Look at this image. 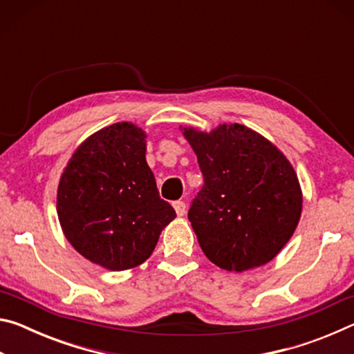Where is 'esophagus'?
Returning <instances> with one entry per match:
<instances>
[{"label":"esophagus","instance_id":"esophagus-1","mask_svg":"<svg viewBox=\"0 0 354 354\" xmlns=\"http://www.w3.org/2000/svg\"><path fill=\"white\" fill-rule=\"evenodd\" d=\"M173 207H175V211L179 217H183V215L185 214V203L184 201H175L173 203Z\"/></svg>","mask_w":354,"mask_h":354}]
</instances>
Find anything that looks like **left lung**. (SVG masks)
Segmentation results:
<instances>
[{"instance_id":"1","label":"left lung","mask_w":354,"mask_h":354,"mask_svg":"<svg viewBox=\"0 0 354 354\" xmlns=\"http://www.w3.org/2000/svg\"><path fill=\"white\" fill-rule=\"evenodd\" d=\"M205 178L189 220L203 253L227 272L266 266L301 217L297 173L270 140L243 124L183 128Z\"/></svg>"}]
</instances>
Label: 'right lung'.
<instances>
[{"label":"right lung","instance_id":"add662e5","mask_svg":"<svg viewBox=\"0 0 354 354\" xmlns=\"http://www.w3.org/2000/svg\"><path fill=\"white\" fill-rule=\"evenodd\" d=\"M147 134L120 122L87 137L59 181L57 217L77 253L107 270L145 262L176 217L145 159Z\"/></svg>","mask_w":354,"mask_h":354}]
</instances>
